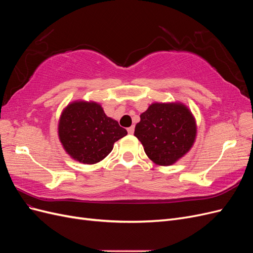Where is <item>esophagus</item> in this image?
<instances>
[{"mask_svg": "<svg viewBox=\"0 0 253 253\" xmlns=\"http://www.w3.org/2000/svg\"><path fill=\"white\" fill-rule=\"evenodd\" d=\"M134 129H135V127L132 126H129L128 128H127V132H128V134H134Z\"/></svg>", "mask_w": 253, "mask_h": 253, "instance_id": "1", "label": "esophagus"}]
</instances>
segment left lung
Wrapping results in <instances>:
<instances>
[{"label": "left lung", "mask_w": 253, "mask_h": 253, "mask_svg": "<svg viewBox=\"0 0 253 253\" xmlns=\"http://www.w3.org/2000/svg\"><path fill=\"white\" fill-rule=\"evenodd\" d=\"M193 114L181 102L152 103L140 115L134 135L158 166H171L185 156L196 138Z\"/></svg>", "instance_id": "left-lung-1"}]
</instances>
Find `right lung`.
Instances as JSON below:
<instances>
[{
    "mask_svg": "<svg viewBox=\"0 0 253 253\" xmlns=\"http://www.w3.org/2000/svg\"><path fill=\"white\" fill-rule=\"evenodd\" d=\"M127 134L116 120L105 115L94 101L78 100L68 104L60 116L59 139L73 159L94 165L108 156L114 143Z\"/></svg>",
    "mask_w": 253,
    "mask_h": 253,
    "instance_id": "right-lung-1",
    "label": "right lung"
}]
</instances>
